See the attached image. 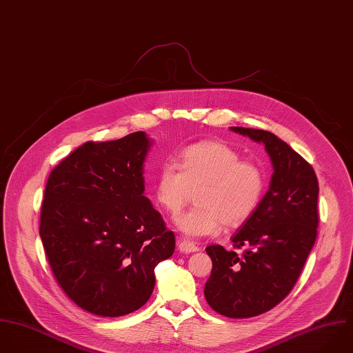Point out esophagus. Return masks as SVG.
<instances>
[{
    "instance_id": "1",
    "label": "esophagus",
    "mask_w": 353,
    "mask_h": 353,
    "mask_svg": "<svg viewBox=\"0 0 353 353\" xmlns=\"http://www.w3.org/2000/svg\"><path fill=\"white\" fill-rule=\"evenodd\" d=\"M179 250L184 254H191V252H198L199 251V247L192 243V241H188V240H180L179 241Z\"/></svg>"
}]
</instances>
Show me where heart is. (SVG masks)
I'll return each mask as SVG.
<instances>
[{"label": "heart", "mask_w": 353, "mask_h": 353, "mask_svg": "<svg viewBox=\"0 0 353 353\" xmlns=\"http://www.w3.org/2000/svg\"><path fill=\"white\" fill-rule=\"evenodd\" d=\"M265 172L240 152L221 141H201L179 154V168L159 166L154 195L168 212L180 210L191 190H198L195 208L174 215L176 228L188 237L215 236L228 226L244 222L258 208L265 192Z\"/></svg>", "instance_id": "b5f03b06"}]
</instances>
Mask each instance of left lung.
Segmentation results:
<instances>
[{
    "label": "left lung",
    "instance_id": "obj_1",
    "mask_svg": "<svg viewBox=\"0 0 353 353\" xmlns=\"http://www.w3.org/2000/svg\"><path fill=\"white\" fill-rule=\"evenodd\" d=\"M262 143L273 174L269 191L232 237L237 255L210 245V279L205 297L212 310L229 318H251L282 301L297 281L314 247L318 228L319 185L312 166L289 144L269 131L230 127Z\"/></svg>",
    "mask_w": 353,
    "mask_h": 353
}]
</instances>
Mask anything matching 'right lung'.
Here are the masks:
<instances>
[{
	"label": "right lung",
	"mask_w": 353,
	"mask_h": 353,
	"mask_svg": "<svg viewBox=\"0 0 353 353\" xmlns=\"http://www.w3.org/2000/svg\"><path fill=\"white\" fill-rule=\"evenodd\" d=\"M145 132L87 141L48 180L39 234L52 272L80 308L99 316L139 310L155 266L174 252V233L144 196Z\"/></svg>",
	"instance_id": "add662e5"
}]
</instances>
